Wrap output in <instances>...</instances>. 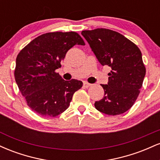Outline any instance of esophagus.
<instances>
[{
    "label": "esophagus",
    "mask_w": 160,
    "mask_h": 160,
    "mask_svg": "<svg viewBox=\"0 0 160 160\" xmlns=\"http://www.w3.org/2000/svg\"><path fill=\"white\" fill-rule=\"evenodd\" d=\"M92 84L89 83V82H83V87L84 88H89V86H91Z\"/></svg>",
    "instance_id": "esophagus-1"
}]
</instances>
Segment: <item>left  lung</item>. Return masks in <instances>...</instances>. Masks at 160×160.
<instances>
[{"label": "left lung", "instance_id": "8db88e82", "mask_svg": "<svg viewBox=\"0 0 160 160\" xmlns=\"http://www.w3.org/2000/svg\"><path fill=\"white\" fill-rule=\"evenodd\" d=\"M81 34L98 62L111 68L108 83L102 85L104 98L95 102V108L111 116L125 113L138 97L146 74L141 50L122 34L110 29L86 30Z\"/></svg>", "mask_w": 160, "mask_h": 160}]
</instances>
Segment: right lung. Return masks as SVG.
<instances>
[{"label": "right lung", "instance_id": "obj_1", "mask_svg": "<svg viewBox=\"0 0 160 160\" xmlns=\"http://www.w3.org/2000/svg\"><path fill=\"white\" fill-rule=\"evenodd\" d=\"M85 45L77 32H49L38 36L20 51L14 76L19 91L33 111L56 117L69 107L82 82L63 80L56 72L66 52L74 45Z\"/></svg>", "mask_w": 160, "mask_h": 160}]
</instances>
